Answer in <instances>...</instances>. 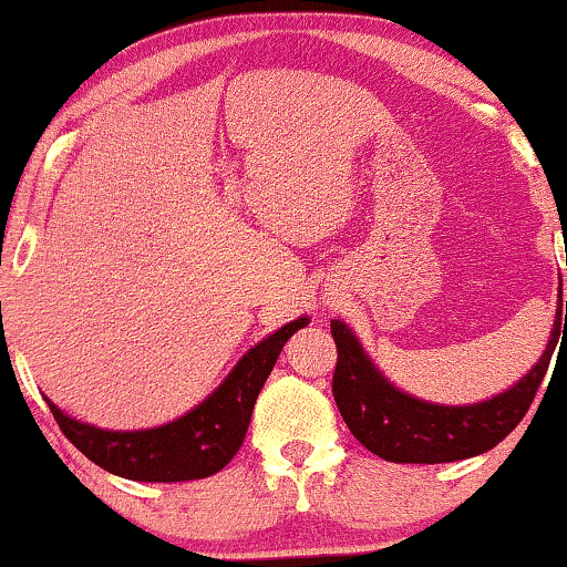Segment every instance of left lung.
<instances>
[{"mask_svg": "<svg viewBox=\"0 0 567 567\" xmlns=\"http://www.w3.org/2000/svg\"><path fill=\"white\" fill-rule=\"evenodd\" d=\"M330 330L338 346L332 395H336V404L353 439L388 462L439 465V462H456L488 452L515 431L547 374L557 336L560 330H567V319L563 322L560 288L555 330H551L547 351L536 361L534 370L504 393L467 406L431 404V401L399 391L372 364L349 324L332 319Z\"/></svg>", "mask_w": 567, "mask_h": 567, "instance_id": "8db88e82", "label": "left lung"}]
</instances>
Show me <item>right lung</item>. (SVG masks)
Listing matches in <instances>:
<instances>
[{
	"instance_id": "right-lung-1",
	"label": "right lung",
	"mask_w": 567,
	"mask_h": 567,
	"mask_svg": "<svg viewBox=\"0 0 567 567\" xmlns=\"http://www.w3.org/2000/svg\"><path fill=\"white\" fill-rule=\"evenodd\" d=\"M306 324H309V317L279 327L277 332L256 343L237 361L235 370L206 401H200L193 412L182 414L179 420L166 422L161 427L105 431V427H94L68 417L50 399L44 401L50 404V412L58 420L65 439L107 473L145 483L208 478V475L227 467L231 456L240 452L256 399L269 372L275 370L279 351L292 332H298Z\"/></svg>"
}]
</instances>
